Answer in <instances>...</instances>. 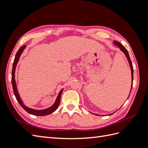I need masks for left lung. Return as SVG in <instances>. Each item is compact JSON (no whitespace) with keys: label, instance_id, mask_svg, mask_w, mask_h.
Listing matches in <instances>:
<instances>
[{"label":"left lung","instance_id":"left-lung-1","mask_svg":"<svg viewBox=\"0 0 148 148\" xmlns=\"http://www.w3.org/2000/svg\"><path fill=\"white\" fill-rule=\"evenodd\" d=\"M114 44L115 46H116L117 47H119V48L120 49V50L121 51H122V52L124 53V54L125 55V56H126L127 59V60H128V63H129L130 66L131 72H132V86H131L130 92H130H131V91H132V86H133V65H132V61H131V60H130V56H129V54H128V52L127 50L126 49H125V47L122 45V44H120L119 42L115 41H114ZM130 95H129L128 98L129 97ZM128 98H127V99H128ZM114 113L110 114H109V115L113 114ZM95 115H98V114H95Z\"/></svg>","mask_w":148,"mask_h":148}]
</instances>
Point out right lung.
Instances as JSON below:
<instances>
[{"instance_id": "obj_1", "label": "right lung", "mask_w": 148, "mask_h": 148, "mask_svg": "<svg viewBox=\"0 0 148 148\" xmlns=\"http://www.w3.org/2000/svg\"><path fill=\"white\" fill-rule=\"evenodd\" d=\"M26 46H21L19 50L18 51V52L16 53V56L15 57V59H14V62L13 63V68H12V87H13V92H14L15 96L16 97V99L17 100V101L18 102L19 104H20V106L23 107V108L28 113L32 114L33 115H36V116H45V115H47L51 114L52 113H53V112L56 111L57 110V109L58 108V106H59L60 102V97H61V95L62 91H63L64 89H62L60 91L59 95H58L56 101L51 107H49V108L43 109V110H36V109H33L31 108H29L27 106H26L24 104L23 102L22 101L21 97H20L18 91V89L16 88V82H15V69H16V65L18 62V60L20 59V57L21 55L22 52H23L24 49L26 48Z\"/></svg>"}]
</instances>
